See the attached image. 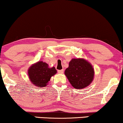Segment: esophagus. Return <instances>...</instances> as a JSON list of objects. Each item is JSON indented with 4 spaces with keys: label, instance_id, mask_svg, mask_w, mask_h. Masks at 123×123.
<instances>
[{
    "label": "esophagus",
    "instance_id": "34e87169",
    "mask_svg": "<svg viewBox=\"0 0 123 123\" xmlns=\"http://www.w3.org/2000/svg\"><path fill=\"white\" fill-rule=\"evenodd\" d=\"M58 73L59 74H63L64 73V69H62V70H58Z\"/></svg>",
    "mask_w": 123,
    "mask_h": 123
}]
</instances>
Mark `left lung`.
Masks as SVG:
<instances>
[{
	"mask_svg": "<svg viewBox=\"0 0 123 123\" xmlns=\"http://www.w3.org/2000/svg\"><path fill=\"white\" fill-rule=\"evenodd\" d=\"M65 75L74 88L81 89L93 80L94 70L91 64L84 59H72L65 70Z\"/></svg>",
	"mask_w": 123,
	"mask_h": 123,
	"instance_id": "left-lung-1",
	"label": "left lung"
}]
</instances>
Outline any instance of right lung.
Returning a JSON list of instances; mask_svg holds the SVG:
<instances>
[{"instance_id": "add662e5", "label": "right lung", "mask_w": 123, "mask_h": 123, "mask_svg": "<svg viewBox=\"0 0 123 123\" xmlns=\"http://www.w3.org/2000/svg\"><path fill=\"white\" fill-rule=\"evenodd\" d=\"M56 73L55 67L49 68L47 63L39 61L34 64L28 69V76L31 82L37 87L46 86L51 77Z\"/></svg>"}]
</instances>
